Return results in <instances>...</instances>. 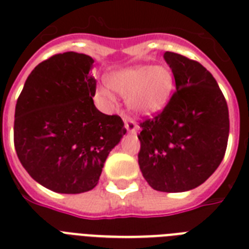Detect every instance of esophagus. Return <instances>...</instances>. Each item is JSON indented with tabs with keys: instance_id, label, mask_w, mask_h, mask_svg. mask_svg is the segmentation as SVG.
Returning <instances> with one entry per match:
<instances>
[{
	"instance_id": "obj_1",
	"label": "esophagus",
	"mask_w": 249,
	"mask_h": 249,
	"mask_svg": "<svg viewBox=\"0 0 249 249\" xmlns=\"http://www.w3.org/2000/svg\"><path fill=\"white\" fill-rule=\"evenodd\" d=\"M123 120H124V125L125 128H126V130H128V133H136L137 132V124L134 123V120H133L132 117L129 116H124L123 117Z\"/></svg>"
}]
</instances>
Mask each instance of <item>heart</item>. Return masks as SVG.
<instances>
[{
  "instance_id": "b5f03b06",
  "label": "heart",
  "mask_w": 249,
  "mask_h": 249,
  "mask_svg": "<svg viewBox=\"0 0 249 249\" xmlns=\"http://www.w3.org/2000/svg\"><path fill=\"white\" fill-rule=\"evenodd\" d=\"M173 73L164 66H134L113 73L101 94L108 103L115 102L113 91L126 97L129 108L138 113H152L168 103L173 91Z\"/></svg>"
}]
</instances>
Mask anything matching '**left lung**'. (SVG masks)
Masks as SVG:
<instances>
[{
  "instance_id": "left-lung-1",
  "label": "left lung",
  "mask_w": 249,
  "mask_h": 249,
  "mask_svg": "<svg viewBox=\"0 0 249 249\" xmlns=\"http://www.w3.org/2000/svg\"><path fill=\"white\" fill-rule=\"evenodd\" d=\"M176 91L161 112L140 124L138 164L163 193L189 191L218 168L228 147L229 108L218 84L199 62L166 52Z\"/></svg>"
}]
</instances>
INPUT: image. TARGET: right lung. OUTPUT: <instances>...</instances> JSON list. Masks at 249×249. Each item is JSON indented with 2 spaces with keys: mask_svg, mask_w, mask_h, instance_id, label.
I'll use <instances>...</instances> for the list:
<instances>
[{
  "mask_svg": "<svg viewBox=\"0 0 249 249\" xmlns=\"http://www.w3.org/2000/svg\"><path fill=\"white\" fill-rule=\"evenodd\" d=\"M85 54H56L35 67L17 101L14 144L21 165L46 189H94L109 151L126 129L94 106L97 81Z\"/></svg>",
  "mask_w": 249,
  "mask_h": 249,
  "instance_id": "right-lung-1",
  "label": "right lung"
}]
</instances>
